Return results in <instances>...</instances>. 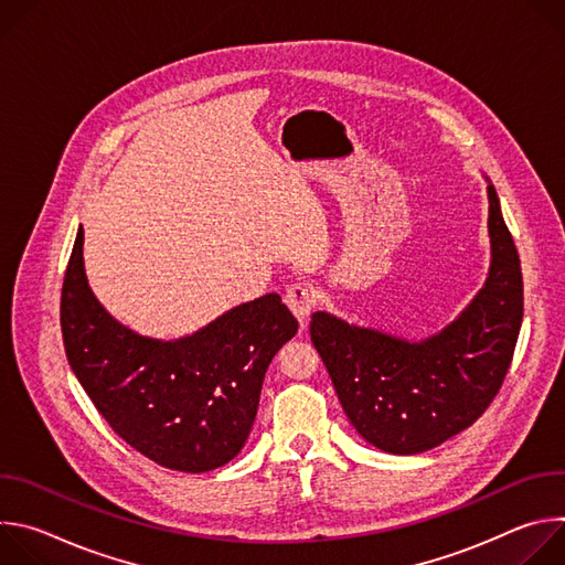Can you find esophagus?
I'll return each instance as SVG.
<instances>
[{
  "label": "esophagus",
  "mask_w": 565,
  "mask_h": 565,
  "mask_svg": "<svg viewBox=\"0 0 565 565\" xmlns=\"http://www.w3.org/2000/svg\"><path fill=\"white\" fill-rule=\"evenodd\" d=\"M286 303L292 310V315L299 319V324L303 327L308 317H310V312H312V308H315V292H312V288L297 284V286L288 288Z\"/></svg>",
  "instance_id": "obj_1"
}]
</instances>
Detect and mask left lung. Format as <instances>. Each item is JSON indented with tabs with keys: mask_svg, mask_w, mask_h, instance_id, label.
<instances>
[{
	"mask_svg": "<svg viewBox=\"0 0 565 565\" xmlns=\"http://www.w3.org/2000/svg\"><path fill=\"white\" fill-rule=\"evenodd\" d=\"M488 181L486 284L445 329L407 340L312 312L310 340L342 409L373 447L414 456L473 425L499 393L523 321V277L494 185Z\"/></svg>",
	"mask_w": 565,
	"mask_h": 565,
	"instance_id": "obj_1",
	"label": "left lung"
}]
</instances>
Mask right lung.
<instances>
[{
	"label": "right lung",
	"instance_id": "right-lung-1",
	"mask_svg": "<svg viewBox=\"0 0 565 565\" xmlns=\"http://www.w3.org/2000/svg\"><path fill=\"white\" fill-rule=\"evenodd\" d=\"M77 227L62 286L66 360L111 429L168 469L201 473L244 449L264 375L295 338L297 319L277 292L238 303L179 340H153L107 312L85 273Z\"/></svg>",
	"mask_w": 565,
	"mask_h": 565
}]
</instances>
